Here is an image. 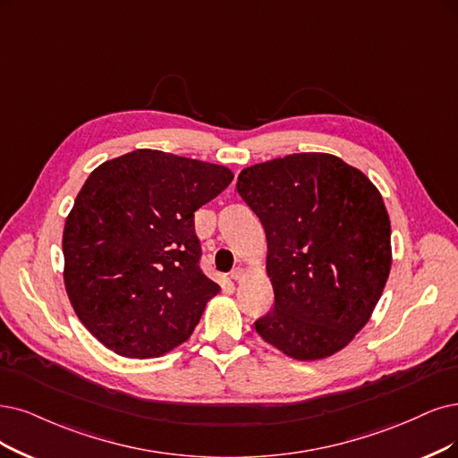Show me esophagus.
I'll return each mask as SVG.
<instances>
[{
    "label": "esophagus",
    "mask_w": 458,
    "mask_h": 458,
    "mask_svg": "<svg viewBox=\"0 0 458 458\" xmlns=\"http://www.w3.org/2000/svg\"><path fill=\"white\" fill-rule=\"evenodd\" d=\"M243 277H245V269L238 266V267H235V269H233V272H232V279H233L235 283H240V281H242Z\"/></svg>",
    "instance_id": "1"
}]
</instances>
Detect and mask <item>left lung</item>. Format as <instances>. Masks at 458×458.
I'll list each match as a JSON object with an SVG mask.
<instances>
[{"label":"left lung","mask_w":458,"mask_h":458,"mask_svg":"<svg viewBox=\"0 0 458 458\" xmlns=\"http://www.w3.org/2000/svg\"><path fill=\"white\" fill-rule=\"evenodd\" d=\"M238 192L264 226L276 294L259 335L294 360L332 357L366 327L391 274L377 186L334 155L298 152L245 167Z\"/></svg>","instance_id":"left-lung-1"}]
</instances>
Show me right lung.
<instances>
[{
  "label": "right lung",
  "mask_w": 458,
  "mask_h": 458,
  "mask_svg": "<svg viewBox=\"0 0 458 458\" xmlns=\"http://www.w3.org/2000/svg\"><path fill=\"white\" fill-rule=\"evenodd\" d=\"M226 165L138 148L99 164L65 218L64 284L113 352L155 359L184 344L220 286L201 274L194 213L232 182Z\"/></svg>",
  "instance_id": "obj_1"
}]
</instances>
